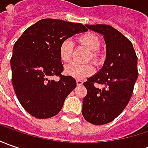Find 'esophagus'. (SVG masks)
Returning a JSON list of instances; mask_svg holds the SVG:
<instances>
[{
  "instance_id": "obj_1",
  "label": "esophagus",
  "mask_w": 148,
  "mask_h": 148,
  "mask_svg": "<svg viewBox=\"0 0 148 148\" xmlns=\"http://www.w3.org/2000/svg\"><path fill=\"white\" fill-rule=\"evenodd\" d=\"M83 84V82L82 80H77V86H82Z\"/></svg>"
}]
</instances>
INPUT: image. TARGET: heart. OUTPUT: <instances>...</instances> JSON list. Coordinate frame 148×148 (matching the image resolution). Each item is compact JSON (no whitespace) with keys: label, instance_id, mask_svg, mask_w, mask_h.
<instances>
[{"label":"heart","instance_id":"1","mask_svg":"<svg viewBox=\"0 0 148 148\" xmlns=\"http://www.w3.org/2000/svg\"><path fill=\"white\" fill-rule=\"evenodd\" d=\"M78 43L85 48L90 50L87 60H91L94 63L98 64L100 61V55L99 50L100 42L99 38L93 34H86L78 38ZM73 43L71 40L66 39L61 43L59 47V56L61 60L64 62H69L72 58ZM66 73L77 79H83L85 77L91 76L95 72L94 66L90 63L88 64H77L71 63L65 68Z\"/></svg>","mask_w":148,"mask_h":148}]
</instances>
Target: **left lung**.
I'll return each instance as SVG.
<instances>
[{"instance_id":"obj_1","label":"left lung","mask_w":148,"mask_h":148,"mask_svg":"<svg viewBox=\"0 0 148 148\" xmlns=\"http://www.w3.org/2000/svg\"><path fill=\"white\" fill-rule=\"evenodd\" d=\"M86 26L103 35L106 44L102 68L83 83L87 90L83 99V117L92 124L101 125L113 121L128 104L138 75V58L132 43L112 26ZM95 84L103 88H95Z\"/></svg>"}]
</instances>
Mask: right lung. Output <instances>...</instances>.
Listing matches in <instances>:
<instances>
[{
    "label": "right lung",
    "mask_w": 148,
    "mask_h": 148,
    "mask_svg": "<svg viewBox=\"0 0 148 148\" xmlns=\"http://www.w3.org/2000/svg\"><path fill=\"white\" fill-rule=\"evenodd\" d=\"M86 31L79 23L43 19L29 27L14 43L10 59L12 84L20 103L32 116H55L77 86L73 77L61 74L59 47L66 39ZM53 75L60 76V81L52 80Z\"/></svg>",
    "instance_id": "right-lung-1"
}]
</instances>
